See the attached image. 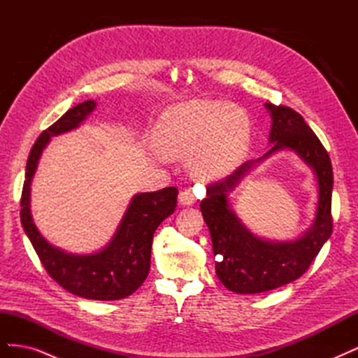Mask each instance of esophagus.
Wrapping results in <instances>:
<instances>
[{
  "label": "esophagus",
  "instance_id": "esophagus-1",
  "mask_svg": "<svg viewBox=\"0 0 358 358\" xmlns=\"http://www.w3.org/2000/svg\"><path fill=\"white\" fill-rule=\"evenodd\" d=\"M196 194L192 192V189L191 188H188V189H183L180 194H179V201H180V204H183V206H192L194 203H196Z\"/></svg>",
  "mask_w": 358,
  "mask_h": 358
}]
</instances>
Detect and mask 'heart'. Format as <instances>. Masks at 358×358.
<instances>
[{"label": "heart", "instance_id": "1", "mask_svg": "<svg viewBox=\"0 0 358 358\" xmlns=\"http://www.w3.org/2000/svg\"><path fill=\"white\" fill-rule=\"evenodd\" d=\"M251 124L239 107L220 100H196L167 110L155 127L152 143L166 158L188 157L201 180L230 173L245 157Z\"/></svg>", "mask_w": 358, "mask_h": 358}]
</instances>
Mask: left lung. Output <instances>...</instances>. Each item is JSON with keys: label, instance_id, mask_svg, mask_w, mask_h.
<instances>
[{"label": "left lung", "instance_id": "1", "mask_svg": "<svg viewBox=\"0 0 358 358\" xmlns=\"http://www.w3.org/2000/svg\"><path fill=\"white\" fill-rule=\"evenodd\" d=\"M272 116L268 152L248 161L233 175L213 182L206 189L200 210L209 227L215 270L221 282L237 294H258L292 282L309 268L333 230V169L326 148L305 119L287 106L266 103ZM296 152L314 170L319 182L317 215L311 229L296 241H266L249 232L229 208L228 194L257 162L278 150Z\"/></svg>", "mask_w": 358, "mask_h": 358}]
</instances>
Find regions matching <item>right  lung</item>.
<instances>
[{
  "instance_id": "1",
  "label": "right lung",
  "mask_w": 358,
  "mask_h": 358,
  "mask_svg": "<svg viewBox=\"0 0 358 358\" xmlns=\"http://www.w3.org/2000/svg\"><path fill=\"white\" fill-rule=\"evenodd\" d=\"M94 109V100L74 106L37 138L27 162L20 222L43 267L64 289L83 299L119 300L131 296L148 278L154 233L175 212L178 189L169 187L155 192L136 194L110 243L100 252L88 255L69 254L52 246L37 230L29 209L31 180L43 149L52 137L78 128Z\"/></svg>"
}]
</instances>
